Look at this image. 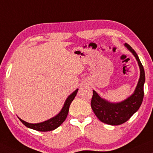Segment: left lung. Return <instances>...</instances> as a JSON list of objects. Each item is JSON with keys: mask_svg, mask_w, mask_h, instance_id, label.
Listing matches in <instances>:
<instances>
[{"mask_svg": "<svg viewBox=\"0 0 153 153\" xmlns=\"http://www.w3.org/2000/svg\"><path fill=\"white\" fill-rule=\"evenodd\" d=\"M124 46L133 54L140 68V78L135 91L127 99L115 103L103 99L93 90L91 103L92 110L97 118L101 122L111 126L120 125L127 121L140 108L144 97L143 86L146 80L144 68L135 50L127 43H125Z\"/></svg>", "mask_w": 153, "mask_h": 153, "instance_id": "left-lung-1", "label": "left lung"}]
</instances>
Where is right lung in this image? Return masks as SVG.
<instances>
[{
	"label": "right lung",
	"mask_w": 153,
	"mask_h": 153,
	"mask_svg": "<svg viewBox=\"0 0 153 153\" xmlns=\"http://www.w3.org/2000/svg\"><path fill=\"white\" fill-rule=\"evenodd\" d=\"M78 90L79 88H77L67 98L65 103H64L63 107H62L61 111H59V114H56V116L52 117V118H50V119L41 123H27L22 120L19 117L18 118L26 127L29 128L42 132L53 131V130L57 128L59 126H61L62 123L65 120L68 115V113H69V109L71 103L72 102L74 99L76 97Z\"/></svg>",
	"instance_id": "1"
}]
</instances>
